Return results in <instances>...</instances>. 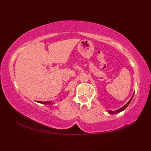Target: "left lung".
Returning a JSON list of instances; mask_svg holds the SVG:
<instances>
[{
    "instance_id": "obj_1",
    "label": "left lung",
    "mask_w": 151,
    "mask_h": 151,
    "mask_svg": "<svg viewBox=\"0 0 151 151\" xmlns=\"http://www.w3.org/2000/svg\"><path fill=\"white\" fill-rule=\"evenodd\" d=\"M133 96H134V94H132V97H131V99H130V100L129 101V102H128V103L125 104V105H124L122 107H121V109H118V110H116V111H109V112L110 114H116V113H119V112H122V111H124V110L127 108V107L128 106V105H129V104H130V103H131V101H132V98H133Z\"/></svg>"
}]
</instances>
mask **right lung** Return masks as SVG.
I'll return each instance as SVG.
<instances>
[{"mask_svg":"<svg viewBox=\"0 0 151 151\" xmlns=\"http://www.w3.org/2000/svg\"><path fill=\"white\" fill-rule=\"evenodd\" d=\"M37 103H42V104H52V103H51V102H42V101H37Z\"/></svg>","mask_w":151,"mask_h":151,"instance_id":"right-lung-1","label":"right lung"}]
</instances>
